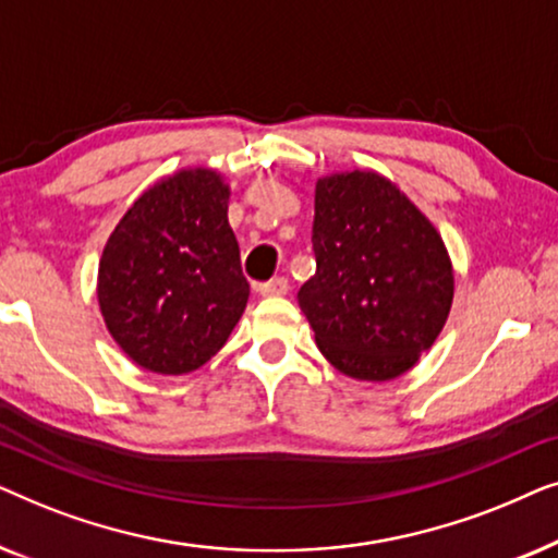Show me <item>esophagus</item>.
I'll list each match as a JSON object with an SVG mask.
<instances>
[{
	"instance_id": "obj_1",
	"label": "esophagus",
	"mask_w": 558,
	"mask_h": 558,
	"mask_svg": "<svg viewBox=\"0 0 558 558\" xmlns=\"http://www.w3.org/2000/svg\"><path fill=\"white\" fill-rule=\"evenodd\" d=\"M289 292V281L284 277H274L269 281H264V284H258V294L262 296H281Z\"/></svg>"
}]
</instances>
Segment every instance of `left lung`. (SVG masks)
I'll list each match as a JSON object with an SVG mask.
<instances>
[{
	"label": "left lung",
	"mask_w": 558,
	"mask_h": 558,
	"mask_svg": "<svg viewBox=\"0 0 558 558\" xmlns=\"http://www.w3.org/2000/svg\"><path fill=\"white\" fill-rule=\"evenodd\" d=\"M315 277L296 294L319 353L355 380L399 378L439 338L452 258L432 220L373 170L317 180Z\"/></svg>",
	"instance_id": "8db88e82"
}]
</instances>
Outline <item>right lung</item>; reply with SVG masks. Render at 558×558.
<instances>
[{"mask_svg":"<svg viewBox=\"0 0 558 558\" xmlns=\"http://www.w3.org/2000/svg\"><path fill=\"white\" fill-rule=\"evenodd\" d=\"M223 174L180 170L136 197L98 262V307L144 371L182 376L226 345L248 302Z\"/></svg>","mask_w":558,"mask_h":558,"instance_id":"right-lung-1","label":"right lung"}]
</instances>
